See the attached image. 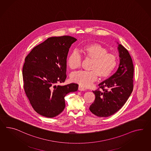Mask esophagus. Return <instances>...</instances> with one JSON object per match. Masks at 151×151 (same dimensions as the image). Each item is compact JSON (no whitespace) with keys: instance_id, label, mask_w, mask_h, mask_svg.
Instances as JSON below:
<instances>
[{"instance_id":"1","label":"esophagus","mask_w":151,"mask_h":151,"mask_svg":"<svg viewBox=\"0 0 151 151\" xmlns=\"http://www.w3.org/2000/svg\"><path fill=\"white\" fill-rule=\"evenodd\" d=\"M78 90H79V91H85V90H86V89H85L84 87H83L82 86H81L80 85H79V86H78Z\"/></svg>"}]
</instances>
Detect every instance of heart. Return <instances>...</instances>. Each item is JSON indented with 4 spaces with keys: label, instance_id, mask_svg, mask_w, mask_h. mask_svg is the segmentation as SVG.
Wrapping results in <instances>:
<instances>
[{
    "label": "heart",
    "instance_id": "1",
    "mask_svg": "<svg viewBox=\"0 0 151 151\" xmlns=\"http://www.w3.org/2000/svg\"><path fill=\"white\" fill-rule=\"evenodd\" d=\"M80 51L85 58L91 59L88 69L71 74V80L83 87H89L96 80L105 79L110 76L117 65L118 58L114 53L109 52L106 47L98 43L82 46ZM81 57L76 52H72L68 57L66 64L71 70L78 69Z\"/></svg>",
    "mask_w": 151,
    "mask_h": 151
}]
</instances>
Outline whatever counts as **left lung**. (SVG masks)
I'll list each match as a JSON object with an SVG mask.
<instances>
[{"instance_id": "8db88e82", "label": "left lung", "mask_w": 151, "mask_h": 151, "mask_svg": "<svg viewBox=\"0 0 151 151\" xmlns=\"http://www.w3.org/2000/svg\"><path fill=\"white\" fill-rule=\"evenodd\" d=\"M118 49L120 58L118 70L109 78L99 84V88L93 91L96 99L89 107V110L98 117H109L119 110L133 90L132 59L122 45H118Z\"/></svg>"}]
</instances>
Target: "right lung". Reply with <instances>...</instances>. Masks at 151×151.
<instances>
[{"label":"right lung","mask_w":151,"mask_h":151,"mask_svg":"<svg viewBox=\"0 0 151 151\" xmlns=\"http://www.w3.org/2000/svg\"><path fill=\"white\" fill-rule=\"evenodd\" d=\"M76 40L70 36L49 37L26 56L22 69L24 89L34 110L42 116L60 114L65 107L64 97L78 89L77 83L56 85L66 79L67 55Z\"/></svg>","instance_id":"right-lung-1"}]
</instances>
